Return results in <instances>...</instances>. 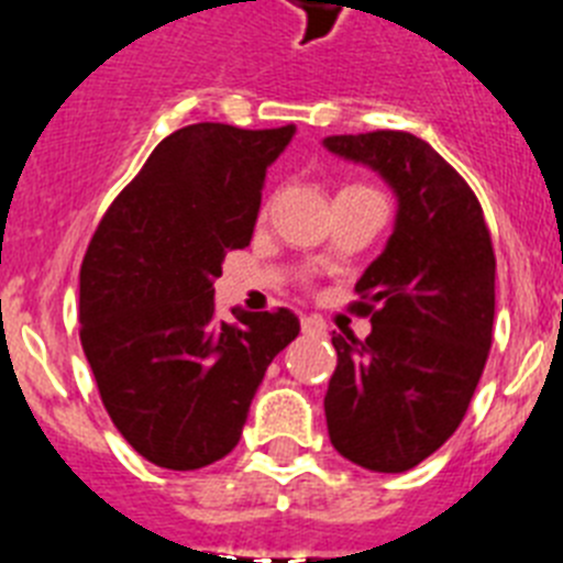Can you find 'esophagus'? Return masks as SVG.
<instances>
[{
  "label": "esophagus",
  "mask_w": 563,
  "mask_h": 563,
  "mask_svg": "<svg viewBox=\"0 0 563 563\" xmlns=\"http://www.w3.org/2000/svg\"><path fill=\"white\" fill-rule=\"evenodd\" d=\"M300 329L306 336H325V322L320 317H300Z\"/></svg>",
  "instance_id": "1"
}]
</instances>
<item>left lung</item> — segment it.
I'll list each match as a JSON object with an SVG mask.
<instances>
[{"label": "left lung", "instance_id": "1", "mask_svg": "<svg viewBox=\"0 0 563 563\" xmlns=\"http://www.w3.org/2000/svg\"><path fill=\"white\" fill-rule=\"evenodd\" d=\"M363 161L399 198L385 252L356 280L349 311L371 334H334L325 394L331 444L376 473H402L462 424L493 342L496 254L467 180L422 139L399 130L325 139Z\"/></svg>", "mask_w": 563, "mask_h": 563}]
</instances>
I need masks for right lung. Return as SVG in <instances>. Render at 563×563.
<instances>
[{
	"mask_svg": "<svg viewBox=\"0 0 563 563\" xmlns=\"http://www.w3.org/2000/svg\"><path fill=\"white\" fill-rule=\"evenodd\" d=\"M297 126L189 124L110 203L81 261V349L121 437L166 471L241 442L268 363L300 334L288 309L214 322V277L249 246L266 169Z\"/></svg>",
	"mask_w": 563,
	"mask_h": 563,
	"instance_id": "add662e5",
	"label": "right lung"
}]
</instances>
